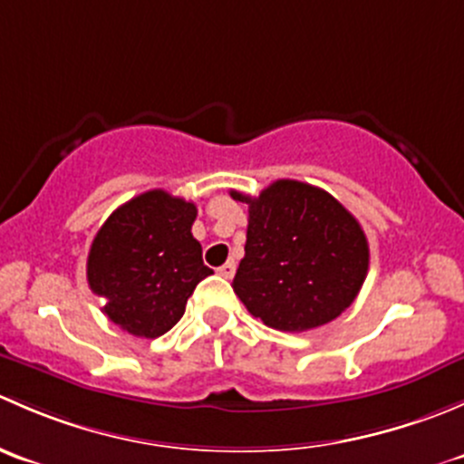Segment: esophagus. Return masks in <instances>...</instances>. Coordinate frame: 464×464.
Returning a JSON list of instances; mask_svg holds the SVG:
<instances>
[{
    "label": "esophagus",
    "instance_id": "esophagus-1",
    "mask_svg": "<svg viewBox=\"0 0 464 464\" xmlns=\"http://www.w3.org/2000/svg\"><path fill=\"white\" fill-rule=\"evenodd\" d=\"M218 274L224 276V278H233V274H236V262L233 260L224 262V265L218 269Z\"/></svg>",
    "mask_w": 464,
    "mask_h": 464
}]
</instances>
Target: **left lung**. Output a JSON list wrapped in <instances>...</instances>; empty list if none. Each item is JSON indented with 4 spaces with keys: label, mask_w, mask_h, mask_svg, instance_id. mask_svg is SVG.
I'll list each match as a JSON object with an SVG mask.
<instances>
[{
    "label": "left lung",
    "mask_w": 464,
    "mask_h": 464,
    "mask_svg": "<svg viewBox=\"0 0 464 464\" xmlns=\"http://www.w3.org/2000/svg\"><path fill=\"white\" fill-rule=\"evenodd\" d=\"M249 204L245 258L233 292L265 325L305 332L334 321L353 305L368 274L366 233L325 190L278 179Z\"/></svg>",
    "instance_id": "left-lung-1"
}]
</instances>
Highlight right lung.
Masks as SVG:
<instances>
[{"label":"right lung","instance_id":"add662e5","mask_svg":"<svg viewBox=\"0 0 464 464\" xmlns=\"http://www.w3.org/2000/svg\"><path fill=\"white\" fill-rule=\"evenodd\" d=\"M198 206L166 190H148L114 210L96 233L87 280L102 312L121 330L141 339L166 334L184 316L204 265L193 237Z\"/></svg>","mask_w":464,"mask_h":464}]
</instances>
